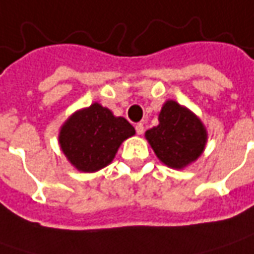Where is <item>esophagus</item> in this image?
<instances>
[{
	"label": "esophagus",
	"instance_id": "esophagus-1",
	"mask_svg": "<svg viewBox=\"0 0 254 254\" xmlns=\"http://www.w3.org/2000/svg\"><path fill=\"white\" fill-rule=\"evenodd\" d=\"M135 131L138 135H141L142 132H144V126H142V123H138V124H135Z\"/></svg>",
	"mask_w": 254,
	"mask_h": 254
}]
</instances>
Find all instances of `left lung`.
Returning <instances> with one entry per match:
<instances>
[{
	"instance_id": "obj_1",
	"label": "left lung",
	"mask_w": 254,
	"mask_h": 254,
	"mask_svg": "<svg viewBox=\"0 0 254 254\" xmlns=\"http://www.w3.org/2000/svg\"><path fill=\"white\" fill-rule=\"evenodd\" d=\"M160 124L145 131L155 155L171 168L181 170L198 160L205 150L208 132L199 119L174 100L162 106Z\"/></svg>"
}]
</instances>
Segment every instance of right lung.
<instances>
[{"mask_svg": "<svg viewBox=\"0 0 254 254\" xmlns=\"http://www.w3.org/2000/svg\"><path fill=\"white\" fill-rule=\"evenodd\" d=\"M135 130L124 117L93 103L72 114L61 128L59 144L69 162L82 172H96L109 165L124 140Z\"/></svg>", "mask_w": 254, "mask_h": 254, "instance_id": "right-lung-1", "label": "right lung"}]
</instances>
